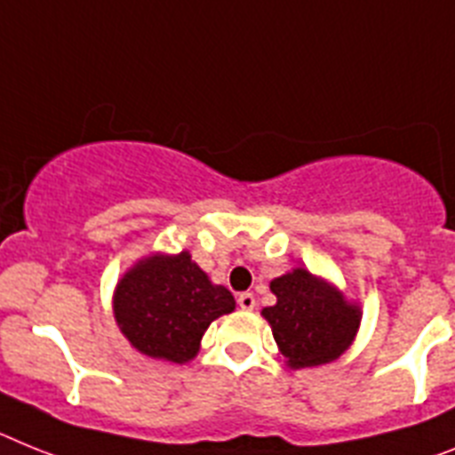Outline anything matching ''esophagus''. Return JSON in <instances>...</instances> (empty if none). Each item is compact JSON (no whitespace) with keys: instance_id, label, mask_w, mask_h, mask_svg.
Listing matches in <instances>:
<instances>
[{"instance_id":"obj_1","label":"esophagus","mask_w":455,"mask_h":455,"mask_svg":"<svg viewBox=\"0 0 455 455\" xmlns=\"http://www.w3.org/2000/svg\"><path fill=\"white\" fill-rule=\"evenodd\" d=\"M238 305L243 307V310H254V307H257V299H254V293H250V291L240 293Z\"/></svg>"}]
</instances>
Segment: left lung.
<instances>
[{"mask_svg": "<svg viewBox=\"0 0 455 455\" xmlns=\"http://www.w3.org/2000/svg\"><path fill=\"white\" fill-rule=\"evenodd\" d=\"M277 303L263 307L286 368L333 363L351 347L361 326V305L351 303L333 282L293 268L270 282Z\"/></svg>", "mask_w": 455, "mask_h": 455, "instance_id": "obj_1", "label": "left lung"}]
</instances>
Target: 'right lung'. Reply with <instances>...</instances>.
<instances>
[{
    "instance_id": "add662e5",
    "label": "right lung",
    "mask_w": 455,
    "mask_h": 455,
    "mask_svg": "<svg viewBox=\"0 0 455 455\" xmlns=\"http://www.w3.org/2000/svg\"><path fill=\"white\" fill-rule=\"evenodd\" d=\"M234 310L231 291L210 280L187 250L139 259L113 291L120 333L139 354L166 363L196 358L210 323Z\"/></svg>"
}]
</instances>
